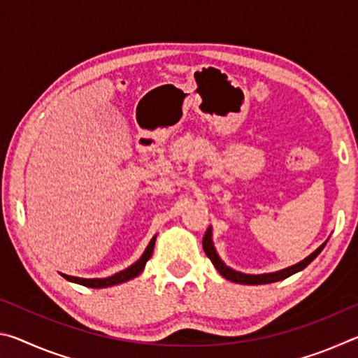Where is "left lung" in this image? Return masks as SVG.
I'll return each mask as SVG.
<instances>
[{"label":"left lung","mask_w":358,"mask_h":358,"mask_svg":"<svg viewBox=\"0 0 358 358\" xmlns=\"http://www.w3.org/2000/svg\"><path fill=\"white\" fill-rule=\"evenodd\" d=\"M202 246H203L205 254H207L208 259L211 260V264L216 266V270L220 271V273L226 278V280L232 281V282H238V284H268V282L286 280V278H289L290 275H294V273H296V271H300L305 268V266L310 265L313 260L319 256L320 251L324 250L325 243L320 245L316 251L310 254L306 259H303L301 262L289 266V268H284L281 271H276V273H266V275H243V273H238V271H234L232 268H229V266L224 265L221 262V259L217 257L213 243H211V229L210 227L207 229V232H205V235H203Z\"/></svg>","instance_id":"1"}]
</instances>
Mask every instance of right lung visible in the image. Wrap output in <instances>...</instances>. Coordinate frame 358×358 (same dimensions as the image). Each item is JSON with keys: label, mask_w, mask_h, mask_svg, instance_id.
I'll list each match as a JSON object with an SVG mask.
<instances>
[{"label": "right lung", "mask_w": 358, "mask_h": 358, "mask_svg": "<svg viewBox=\"0 0 358 358\" xmlns=\"http://www.w3.org/2000/svg\"><path fill=\"white\" fill-rule=\"evenodd\" d=\"M155 241H156V237L151 238L150 245L147 246V250H145V252L142 254V257L138 259L134 265H131L129 268L120 271V273H115L113 276L104 278V280H99V278H94V280H83V278H76V276H69V275H63V276L68 281L82 284V286H87V287H94V289L108 287V286H113V284H120V282H124V281H128V280H132V278H136L137 275L142 273L145 264H147V260L151 257V254H153Z\"/></svg>", "instance_id": "obj_1"}]
</instances>
